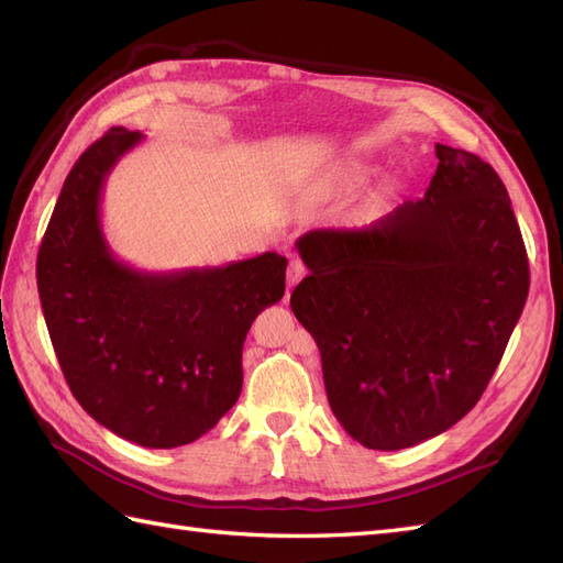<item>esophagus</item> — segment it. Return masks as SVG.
<instances>
[{"label":"esophagus","mask_w":563,"mask_h":563,"mask_svg":"<svg viewBox=\"0 0 563 563\" xmlns=\"http://www.w3.org/2000/svg\"><path fill=\"white\" fill-rule=\"evenodd\" d=\"M302 277H305V267H302V263H298V261H291V263H288V269H286V286H288V288H294Z\"/></svg>","instance_id":"esophagus-1"}]
</instances>
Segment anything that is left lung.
<instances>
[{
	"mask_svg": "<svg viewBox=\"0 0 563 563\" xmlns=\"http://www.w3.org/2000/svg\"><path fill=\"white\" fill-rule=\"evenodd\" d=\"M420 199L360 228L296 242L310 275L291 294L321 354L331 411L373 451H399L465 418L496 373L528 296L512 201L493 166L434 145Z\"/></svg>",
	"mask_w": 563,
	"mask_h": 563,
	"instance_id": "8db88e82",
	"label": "left lung"
}]
</instances>
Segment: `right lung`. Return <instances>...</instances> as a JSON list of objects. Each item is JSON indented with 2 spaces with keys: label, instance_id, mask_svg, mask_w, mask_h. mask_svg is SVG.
<instances>
[{
  "label": "right lung",
  "instance_id": "obj_1",
  "mask_svg": "<svg viewBox=\"0 0 563 563\" xmlns=\"http://www.w3.org/2000/svg\"><path fill=\"white\" fill-rule=\"evenodd\" d=\"M145 135L112 126L67 174L37 255V288L75 399L117 437L176 449L240 399L253 319L286 288L265 251L220 267L145 272L114 258L100 199L117 162Z\"/></svg>",
  "mask_w": 563,
  "mask_h": 563
}]
</instances>
